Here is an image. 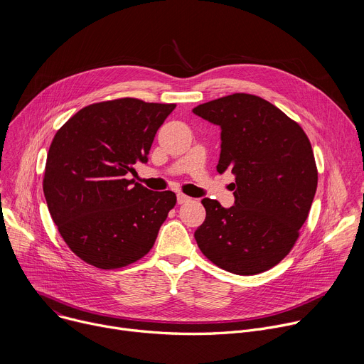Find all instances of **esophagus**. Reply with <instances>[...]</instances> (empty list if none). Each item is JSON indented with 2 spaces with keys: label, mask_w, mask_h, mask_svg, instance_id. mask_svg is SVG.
<instances>
[{
  "label": "esophagus",
  "mask_w": 364,
  "mask_h": 364,
  "mask_svg": "<svg viewBox=\"0 0 364 364\" xmlns=\"http://www.w3.org/2000/svg\"><path fill=\"white\" fill-rule=\"evenodd\" d=\"M188 201H191V197H188V196H186V194H183V193H178V194H177V203H178V204H186V203H188Z\"/></svg>",
  "instance_id": "obj_1"
}]
</instances>
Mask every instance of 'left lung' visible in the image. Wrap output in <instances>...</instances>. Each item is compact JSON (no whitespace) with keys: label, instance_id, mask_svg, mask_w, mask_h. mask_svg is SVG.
<instances>
[{"label":"left lung","instance_id":"1","mask_svg":"<svg viewBox=\"0 0 364 364\" xmlns=\"http://www.w3.org/2000/svg\"><path fill=\"white\" fill-rule=\"evenodd\" d=\"M222 129L218 171L230 170L235 205L203 198L194 232L203 255L236 275H256L294 247L313 204L318 173L304 129L271 102L233 93L193 109Z\"/></svg>","mask_w":364,"mask_h":364}]
</instances>
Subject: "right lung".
<instances>
[{
    "label": "right lung",
    "mask_w": 364,
    "mask_h": 364,
    "mask_svg": "<svg viewBox=\"0 0 364 364\" xmlns=\"http://www.w3.org/2000/svg\"><path fill=\"white\" fill-rule=\"evenodd\" d=\"M174 103L122 97L75 114L48 148L43 191L51 219L70 250L99 269H118L145 256L177 203L128 180L146 163Z\"/></svg>",
    "instance_id": "right-lung-1"
}]
</instances>
